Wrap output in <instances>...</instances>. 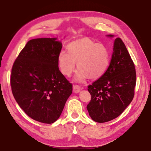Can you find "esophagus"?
<instances>
[{
  "label": "esophagus",
  "instance_id": "esophagus-1",
  "mask_svg": "<svg viewBox=\"0 0 151 151\" xmlns=\"http://www.w3.org/2000/svg\"><path fill=\"white\" fill-rule=\"evenodd\" d=\"M81 90V87L79 85L75 84L73 86V92L75 93H78Z\"/></svg>",
  "mask_w": 151,
  "mask_h": 151
}]
</instances>
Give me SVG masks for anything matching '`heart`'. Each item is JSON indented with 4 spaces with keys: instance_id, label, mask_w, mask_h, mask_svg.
<instances>
[{
    "instance_id": "heart-1",
    "label": "heart",
    "mask_w": 151,
    "mask_h": 151,
    "mask_svg": "<svg viewBox=\"0 0 151 151\" xmlns=\"http://www.w3.org/2000/svg\"><path fill=\"white\" fill-rule=\"evenodd\" d=\"M68 53L61 51L58 55V65L61 72L69 77L76 69L79 71L76 80L97 79L102 76L110 65L111 53L109 49L89 38H82L67 46Z\"/></svg>"
}]
</instances>
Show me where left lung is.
I'll return each instance as SVG.
<instances>
[{"label":"left lung","mask_w":151,"mask_h":151,"mask_svg":"<svg viewBox=\"0 0 151 151\" xmlns=\"http://www.w3.org/2000/svg\"><path fill=\"white\" fill-rule=\"evenodd\" d=\"M135 85V65L124 43L117 37L108 70L88 86L91 100L86 108L91 118L104 123L118 117L133 100Z\"/></svg>","instance_id":"1"}]
</instances>
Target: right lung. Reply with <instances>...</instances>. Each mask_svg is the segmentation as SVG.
<instances>
[{
  "mask_svg": "<svg viewBox=\"0 0 151 151\" xmlns=\"http://www.w3.org/2000/svg\"><path fill=\"white\" fill-rule=\"evenodd\" d=\"M56 38L29 40L14 63L10 86L18 105L32 119L53 123L63 111L73 84L61 73Z\"/></svg>",
  "mask_w": 151,
  "mask_h": 151,
  "instance_id": "1",
  "label": "right lung"
}]
</instances>
